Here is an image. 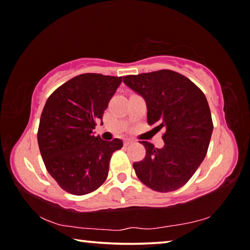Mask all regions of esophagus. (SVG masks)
<instances>
[{
	"label": "esophagus",
	"instance_id": "obj_1",
	"mask_svg": "<svg viewBox=\"0 0 250 250\" xmlns=\"http://www.w3.org/2000/svg\"><path fill=\"white\" fill-rule=\"evenodd\" d=\"M124 145H125V146H129V145H132V141H131V140H125Z\"/></svg>",
	"mask_w": 250,
	"mask_h": 250
}]
</instances>
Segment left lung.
I'll use <instances>...</instances> for the list:
<instances>
[{"label":"left lung","instance_id":"left-lung-1","mask_svg":"<svg viewBox=\"0 0 250 250\" xmlns=\"http://www.w3.org/2000/svg\"><path fill=\"white\" fill-rule=\"evenodd\" d=\"M124 83L145 98L147 124L164 129V146L141 141L146 158L134 162L135 174L156 192L176 191L191 179L208 149L213 121L205 95L176 71L129 75Z\"/></svg>","mask_w":250,"mask_h":250}]
</instances>
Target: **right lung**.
Listing matches in <instances>:
<instances>
[{"mask_svg": "<svg viewBox=\"0 0 250 250\" xmlns=\"http://www.w3.org/2000/svg\"><path fill=\"white\" fill-rule=\"evenodd\" d=\"M121 82L115 76L82 74L46 101L37 141L46 170L64 191L84 195L107 179L112 153L124 143L120 139L104 141L92 130Z\"/></svg>", "mask_w": 250, "mask_h": 250, "instance_id": "obj_1", "label": "right lung"}]
</instances>
